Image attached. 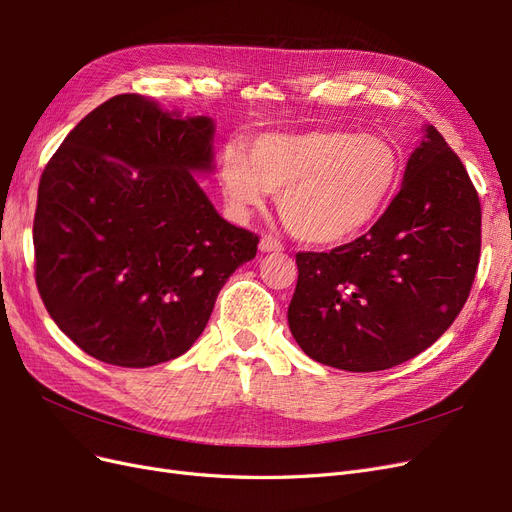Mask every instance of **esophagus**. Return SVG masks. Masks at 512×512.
Instances as JSON below:
<instances>
[{
	"mask_svg": "<svg viewBox=\"0 0 512 512\" xmlns=\"http://www.w3.org/2000/svg\"><path fill=\"white\" fill-rule=\"evenodd\" d=\"M258 247H260V252H282V250H284V243L277 241V239L271 237V235H265V237L260 239Z\"/></svg>",
	"mask_w": 512,
	"mask_h": 512,
	"instance_id": "34e87169",
	"label": "esophagus"
}]
</instances>
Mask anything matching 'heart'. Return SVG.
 Segmentation results:
<instances>
[{
  "mask_svg": "<svg viewBox=\"0 0 512 512\" xmlns=\"http://www.w3.org/2000/svg\"><path fill=\"white\" fill-rule=\"evenodd\" d=\"M404 162L389 138L344 130L262 134L245 153L228 147L220 158V188L237 213L280 194L282 222L312 245L359 237L391 205Z\"/></svg>",
  "mask_w": 512,
  "mask_h": 512,
  "instance_id": "obj_1",
  "label": "heart"
}]
</instances>
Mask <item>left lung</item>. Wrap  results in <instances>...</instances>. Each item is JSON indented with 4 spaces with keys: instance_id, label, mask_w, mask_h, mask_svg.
I'll list each match as a JSON object with an SVG mask.
<instances>
[{
    "instance_id": "left-lung-1",
    "label": "left lung",
    "mask_w": 512,
    "mask_h": 512,
    "mask_svg": "<svg viewBox=\"0 0 512 512\" xmlns=\"http://www.w3.org/2000/svg\"><path fill=\"white\" fill-rule=\"evenodd\" d=\"M404 183L363 237L299 252L290 333L322 365L380 371L451 327L480 258V200L466 166L429 126Z\"/></svg>"
}]
</instances>
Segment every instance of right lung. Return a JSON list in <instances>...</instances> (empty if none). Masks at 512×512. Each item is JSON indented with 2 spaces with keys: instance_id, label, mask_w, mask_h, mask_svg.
<instances>
[{
  "instance_id": "right-lung-1",
  "label": "right lung",
  "mask_w": 512,
  "mask_h": 512,
  "mask_svg": "<svg viewBox=\"0 0 512 512\" xmlns=\"http://www.w3.org/2000/svg\"><path fill=\"white\" fill-rule=\"evenodd\" d=\"M213 121L121 94L44 166L36 286L57 327L98 361L151 367L188 352L218 292L258 250L192 170L213 168Z\"/></svg>"
}]
</instances>
